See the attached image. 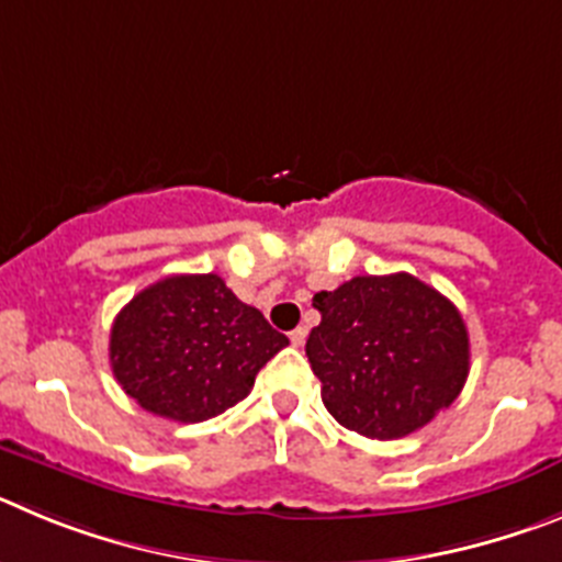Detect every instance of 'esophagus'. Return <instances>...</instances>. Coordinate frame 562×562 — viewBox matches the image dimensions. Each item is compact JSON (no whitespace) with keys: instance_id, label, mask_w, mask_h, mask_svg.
Wrapping results in <instances>:
<instances>
[{"instance_id":"obj_1","label":"esophagus","mask_w":562,"mask_h":562,"mask_svg":"<svg viewBox=\"0 0 562 562\" xmlns=\"http://www.w3.org/2000/svg\"><path fill=\"white\" fill-rule=\"evenodd\" d=\"M290 342H292V346H295V349H301V346H304V342H306V329H304V326H297V329L290 331Z\"/></svg>"}]
</instances>
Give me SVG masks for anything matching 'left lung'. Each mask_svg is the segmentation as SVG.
I'll list each match as a JSON object with an SVG mask.
<instances>
[{"label":"left lung","instance_id":"1","mask_svg":"<svg viewBox=\"0 0 562 562\" xmlns=\"http://www.w3.org/2000/svg\"><path fill=\"white\" fill-rule=\"evenodd\" d=\"M306 357L342 428L402 439L461 394L470 337L448 297L408 272L357 276L317 292Z\"/></svg>","mask_w":562,"mask_h":562}]
</instances>
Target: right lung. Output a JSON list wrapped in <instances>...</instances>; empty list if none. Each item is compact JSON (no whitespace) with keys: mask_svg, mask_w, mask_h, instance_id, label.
<instances>
[{"mask_svg":"<svg viewBox=\"0 0 562 562\" xmlns=\"http://www.w3.org/2000/svg\"><path fill=\"white\" fill-rule=\"evenodd\" d=\"M290 346L220 276H168L114 317V380L148 414L205 422L250 394L270 357Z\"/></svg>","mask_w":562,"mask_h":562,"instance_id":"add662e5","label":"right lung"}]
</instances>
